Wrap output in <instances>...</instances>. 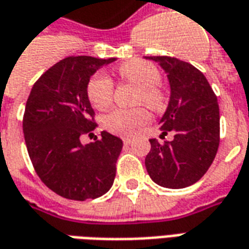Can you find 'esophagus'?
Segmentation results:
<instances>
[{"instance_id": "1", "label": "esophagus", "mask_w": 249, "mask_h": 249, "mask_svg": "<svg viewBox=\"0 0 249 249\" xmlns=\"http://www.w3.org/2000/svg\"><path fill=\"white\" fill-rule=\"evenodd\" d=\"M123 142H124V144H130L132 142V137L123 136Z\"/></svg>"}]
</instances>
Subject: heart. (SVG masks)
Wrapping results in <instances>:
<instances>
[{
    "mask_svg": "<svg viewBox=\"0 0 249 249\" xmlns=\"http://www.w3.org/2000/svg\"><path fill=\"white\" fill-rule=\"evenodd\" d=\"M119 75L139 86L137 104H145L151 109H160L164 104V95L158 88L160 82V71L154 64L140 59H132L124 62L119 67ZM88 95L93 107L97 109H107L112 104L113 82L105 74H95L88 85ZM149 113L144 107L135 109H114L104 117L105 128L114 133H130L148 123Z\"/></svg>",
    "mask_w": 249,
    "mask_h": 249,
    "instance_id": "heart-1",
    "label": "heart"
}]
</instances>
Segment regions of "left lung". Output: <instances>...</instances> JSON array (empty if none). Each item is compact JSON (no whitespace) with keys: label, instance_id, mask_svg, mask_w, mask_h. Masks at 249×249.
Returning a JSON list of instances; mask_svg holds the SVG:
<instances>
[{"label":"left lung","instance_id":"1","mask_svg":"<svg viewBox=\"0 0 249 249\" xmlns=\"http://www.w3.org/2000/svg\"><path fill=\"white\" fill-rule=\"evenodd\" d=\"M160 66L170 83V101L161 116V135L171 142L151 139L145 168L156 185L183 189L202 178L220 144V109L208 79L193 64L168 56H145Z\"/></svg>","mask_w":249,"mask_h":249}]
</instances>
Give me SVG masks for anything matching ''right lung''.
<instances>
[{
    "mask_svg": "<svg viewBox=\"0 0 249 249\" xmlns=\"http://www.w3.org/2000/svg\"><path fill=\"white\" fill-rule=\"evenodd\" d=\"M116 58L70 56L35 83L28 97L22 130L28 154L43 183L60 197L86 201L110 190L123 140L107 130L82 144L94 110L88 95L90 78Z\"/></svg>",
    "mask_w": 249,
    "mask_h": 249,
    "instance_id": "1",
    "label": "right lung"
}]
</instances>
